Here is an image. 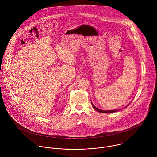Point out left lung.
<instances>
[{"label": "left lung", "mask_w": 157, "mask_h": 157, "mask_svg": "<svg viewBox=\"0 0 157 157\" xmlns=\"http://www.w3.org/2000/svg\"><path fill=\"white\" fill-rule=\"evenodd\" d=\"M130 102H129L125 107H124V108H126L129 104H130ZM92 107H94V110H96L97 112H100V113H113V112H117V111H118L119 110H121V109H116V110H101V109H98L96 107H95L94 105V104L92 102Z\"/></svg>", "instance_id": "left-lung-1"}]
</instances>
